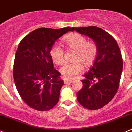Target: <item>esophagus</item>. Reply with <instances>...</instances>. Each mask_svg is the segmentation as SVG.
I'll return each mask as SVG.
<instances>
[{"instance_id": "1", "label": "esophagus", "mask_w": 132, "mask_h": 132, "mask_svg": "<svg viewBox=\"0 0 132 132\" xmlns=\"http://www.w3.org/2000/svg\"><path fill=\"white\" fill-rule=\"evenodd\" d=\"M73 81H74V80L73 79H65L64 80V83L65 84H67V83H69V82H72Z\"/></svg>"}]
</instances>
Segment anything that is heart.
<instances>
[{"label": "heart", "instance_id": "b5f03b06", "mask_svg": "<svg viewBox=\"0 0 132 132\" xmlns=\"http://www.w3.org/2000/svg\"><path fill=\"white\" fill-rule=\"evenodd\" d=\"M70 48L76 50L74 57L75 62L66 63L61 67L60 72L66 79H71L83 70L84 66H89L94 62L97 54L98 48L93 41H87L85 37L78 33L69 35L64 39ZM53 62L57 65L64 62V50L59 43L53 45L50 51Z\"/></svg>", "mask_w": 132, "mask_h": 132}]
</instances>
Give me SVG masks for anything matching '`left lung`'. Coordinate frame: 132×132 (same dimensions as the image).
I'll return each mask as SVG.
<instances>
[{
  "label": "left lung",
  "mask_w": 132,
  "mask_h": 132,
  "mask_svg": "<svg viewBox=\"0 0 132 132\" xmlns=\"http://www.w3.org/2000/svg\"><path fill=\"white\" fill-rule=\"evenodd\" d=\"M92 38L98 51L93 65L81 80L83 86L77 93L82 106L97 110L112 100L119 86L123 58L116 40L104 30L95 26L72 27V31Z\"/></svg>",
  "instance_id": "1"
}]
</instances>
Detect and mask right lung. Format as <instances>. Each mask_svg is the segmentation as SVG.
<instances>
[{
  "label": "right lung",
  "mask_w": 132,
  "mask_h": 132,
  "mask_svg": "<svg viewBox=\"0 0 132 132\" xmlns=\"http://www.w3.org/2000/svg\"><path fill=\"white\" fill-rule=\"evenodd\" d=\"M72 28H39L20 41L14 62L13 77L18 92L27 105L34 109H51L59 100L64 85L60 73L54 68L50 55L55 41Z\"/></svg>",
  "instance_id": "obj_1"
}]
</instances>
